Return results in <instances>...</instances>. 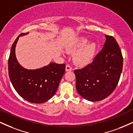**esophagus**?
<instances>
[{"instance_id": "34e87169", "label": "esophagus", "mask_w": 133, "mask_h": 133, "mask_svg": "<svg viewBox=\"0 0 133 133\" xmlns=\"http://www.w3.org/2000/svg\"><path fill=\"white\" fill-rule=\"evenodd\" d=\"M65 70H66V71H71V70H72L71 66H70V65H66V67H65Z\"/></svg>"}]
</instances>
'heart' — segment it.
I'll return each instance as SVG.
<instances>
[{
	"label": "heart",
	"instance_id": "obj_1",
	"mask_svg": "<svg viewBox=\"0 0 133 133\" xmlns=\"http://www.w3.org/2000/svg\"><path fill=\"white\" fill-rule=\"evenodd\" d=\"M88 40L81 38L68 50V52L74 55V60L79 66H86L91 63L96 56L97 46L94 43L88 44Z\"/></svg>",
	"mask_w": 133,
	"mask_h": 133
}]
</instances>
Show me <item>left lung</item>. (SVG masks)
Segmentation results:
<instances>
[{
    "label": "left lung",
    "mask_w": 133,
    "mask_h": 133,
    "mask_svg": "<svg viewBox=\"0 0 133 133\" xmlns=\"http://www.w3.org/2000/svg\"><path fill=\"white\" fill-rule=\"evenodd\" d=\"M103 49L93 62L75 70L76 90L89 101H100L110 96L117 87L123 69L122 51L115 39L105 35Z\"/></svg>",
    "instance_id": "8db88e82"
}]
</instances>
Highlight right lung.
I'll list each match as a JSON object with an SVG mask.
<instances>
[{
    "instance_id": "obj_1",
    "label": "right lung",
    "mask_w": 133,
    "mask_h": 133,
    "mask_svg": "<svg viewBox=\"0 0 133 133\" xmlns=\"http://www.w3.org/2000/svg\"><path fill=\"white\" fill-rule=\"evenodd\" d=\"M28 32H27L28 34ZM11 46L9 58V75L13 86L21 97L29 102L41 104L51 99L65 71V64L50 63L36 70H27L19 65L15 55L19 37Z\"/></svg>"
}]
</instances>
